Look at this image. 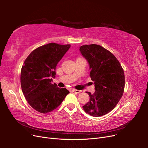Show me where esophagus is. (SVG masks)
Returning <instances> with one entry per match:
<instances>
[{
	"label": "esophagus",
	"mask_w": 148,
	"mask_h": 148,
	"mask_svg": "<svg viewBox=\"0 0 148 148\" xmlns=\"http://www.w3.org/2000/svg\"><path fill=\"white\" fill-rule=\"evenodd\" d=\"M71 91L73 92H76V93H79V92H82V91L77 90V89H72V90H71Z\"/></svg>",
	"instance_id": "obj_1"
}]
</instances>
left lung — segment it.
<instances>
[{"label": "left lung", "instance_id": "1", "mask_svg": "<svg viewBox=\"0 0 148 148\" xmlns=\"http://www.w3.org/2000/svg\"><path fill=\"white\" fill-rule=\"evenodd\" d=\"M80 52L89 65L95 92L87 93L89 101L83 106L92 117H101L112 110L122 97L125 88L124 71L112 53L97 44L84 45Z\"/></svg>", "mask_w": 148, "mask_h": 148}]
</instances>
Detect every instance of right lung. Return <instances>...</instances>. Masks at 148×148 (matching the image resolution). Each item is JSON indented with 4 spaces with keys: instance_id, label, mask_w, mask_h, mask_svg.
<instances>
[{
    "instance_id": "add662e5",
    "label": "right lung",
    "mask_w": 148,
    "mask_h": 148,
    "mask_svg": "<svg viewBox=\"0 0 148 148\" xmlns=\"http://www.w3.org/2000/svg\"><path fill=\"white\" fill-rule=\"evenodd\" d=\"M70 47V44L49 43L36 49L26 58L21 70L22 92L33 108L46 114L59 107L70 92L52 84L57 64Z\"/></svg>"
}]
</instances>
